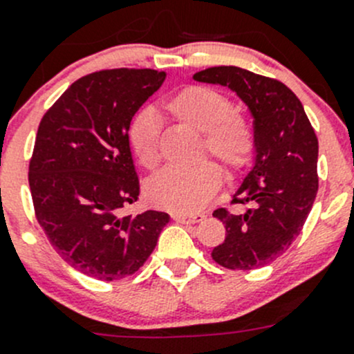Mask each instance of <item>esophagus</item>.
Here are the masks:
<instances>
[{
	"instance_id": "34e87169",
	"label": "esophagus",
	"mask_w": 354,
	"mask_h": 354,
	"mask_svg": "<svg viewBox=\"0 0 354 354\" xmlns=\"http://www.w3.org/2000/svg\"><path fill=\"white\" fill-rule=\"evenodd\" d=\"M173 219L181 224H197L205 219L203 214H173Z\"/></svg>"
}]
</instances>
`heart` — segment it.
Returning a JSON list of instances; mask_svg holds the SVG:
<instances>
[{"mask_svg":"<svg viewBox=\"0 0 354 354\" xmlns=\"http://www.w3.org/2000/svg\"><path fill=\"white\" fill-rule=\"evenodd\" d=\"M174 120L202 131L205 149L230 171H238L253 152V131L234 114V106L224 94L205 85H190L167 102ZM128 142L138 164L147 169L159 160V121L145 109L135 116L128 130ZM223 183V171L212 160L190 167H169L152 178L145 197L152 205L173 212H192L207 202Z\"/></svg>","mask_w":354,"mask_h":354,"instance_id":"1","label":"heart"}]
</instances>
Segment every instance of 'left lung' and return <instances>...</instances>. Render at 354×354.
<instances>
[{
    "label": "left lung",
    "instance_id": "8db88e82",
    "mask_svg": "<svg viewBox=\"0 0 354 354\" xmlns=\"http://www.w3.org/2000/svg\"><path fill=\"white\" fill-rule=\"evenodd\" d=\"M194 78L231 88L253 118V166L233 195V203L248 209L214 210L226 240L212 259L226 269H259L286 252L312 210L319 140L299 99L279 80L238 66L207 68Z\"/></svg>",
    "mask_w": 354,
    "mask_h": 354
}]
</instances>
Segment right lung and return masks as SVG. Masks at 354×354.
Segmentation results:
<instances>
[{
  "label": "right lung",
  "mask_w": 354,
  "mask_h": 354,
  "mask_svg": "<svg viewBox=\"0 0 354 354\" xmlns=\"http://www.w3.org/2000/svg\"><path fill=\"white\" fill-rule=\"evenodd\" d=\"M166 71L102 70L78 78L44 114L28 166L35 217L78 272L116 281L151 257L169 214L121 216L140 195L128 130Z\"/></svg>",
  "instance_id": "right-lung-1"
}]
</instances>
